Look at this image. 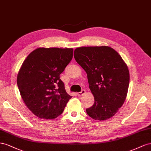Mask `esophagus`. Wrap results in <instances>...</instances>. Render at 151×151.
<instances>
[{"instance_id": "esophagus-1", "label": "esophagus", "mask_w": 151, "mask_h": 151, "mask_svg": "<svg viewBox=\"0 0 151 151\" xmlns=\"http://www.w3.org/2000/svg\"><path fill=\"white\" fill-rule=\"evenodd\" d=\"M85 92H85V90H82L81 92L77 93V95H78V96H82V95H83L84 93H85Z\"/></svg>"}]
</instances>
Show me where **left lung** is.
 Listing matches in <instances>:
<instances>
[{"instance_id": "1", "label": "left lung", "mask_w": 151, "mask_h": 151, "mask_svg": "<svg viewBox=\"0 0 151 151\" xmlns=\"http://www.w3.org/2000/svg\"><path fill=\"white\" fill-rule=\"evenodd\" d=\"M76 61L87 73L93 105L86 109L97 121L113 117L126 99L130 82L128 66L108 46L81 47L74 51Z\"/></svg>"}]
</instances>
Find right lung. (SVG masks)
I'll use <instances>...</instances> for the list:
<instances>
[{
  "mask_svg": "<svg viewBox=\"0 0 151 151\" xmlns=\"http://www.w3.org/2000/svg\"><path fill=\"white\" fill-rule=\"evenodd\" d=\"M73 54L71 48L40 47L32 52L23 63L17 84L24 104L37 117L57 118L71 98L60 74L71 61Z\"/></svg>",
  "mask_w": 151,
  "mask_h": 151,
  "instance_id": "obj_1",
  "label": "right lung"
}]
</instances>
